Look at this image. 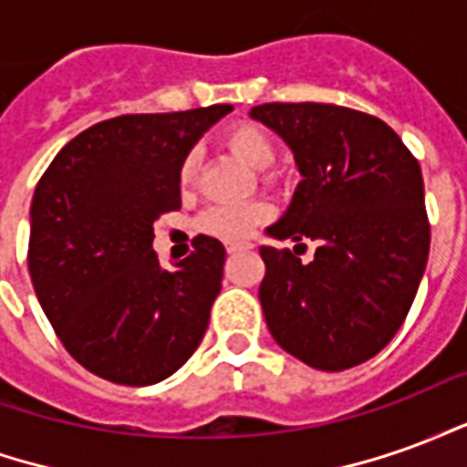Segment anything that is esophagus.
Masks as SVG:
<instances>
[{
	"mask_svg": "<svg viewBox=\"0 0 467 467\" xmlns=\"http://www.w3.org/2000/svg\"><path fill=\"white\" fill-rule=\"evenodd\" d=\"M244 250H250V247H247V244H230V247H227V253H230V254L244 253Z\"/></svg>",
	"mask_w": 467,
	"mask_h": 467,
	"instance_id": "obj_1",
	"label": "esophagus"
}]
</instances>
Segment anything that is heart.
Listing matches in <instances>:
<instances>
[{
	"label": "heart",
	"instance_id": "b5f03b06",
	"mask_svg": "<svg viewBox=\"0 0 467 467\" xmlns=\"http://www.w3.org/2000/svg\"><path fill=\"white\" fill-rule=\"evenodd\" d=\"M224 147L247 164L250 170H267L275 162V142L263 127L240 122L230 127L223 137ZM200 170V157L190 152L180 164V184L190 187ZM267 220V207L263 202H234L214 204L200 217V230L224 243H240L254 233V227Z\"/></svg>",
	"mask_w": 467,
	"mask_h": 467
}]
</instances>
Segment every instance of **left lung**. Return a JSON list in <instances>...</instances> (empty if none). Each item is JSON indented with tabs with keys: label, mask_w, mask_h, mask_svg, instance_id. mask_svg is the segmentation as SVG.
<instances>
[{
	"label": "left lung",
	"mask_w": 467,
	"mask_h": 467,
	"mask_svg": "<svg viewBox=\"0 0 467 467\" xmlns=\"http://www.w3.org/2000/svg\"><path fill=\"white\" fill-rule=\"evenodd\" d=\"M250 117L290 147L303 177L267 237L317 243L307 265L290 250L260 247L265 323L305 365L348 370L395 337L425 273L420 164L388 124L358 109L273 102Z\"/></svg>",
	"instance_id": "8db88e82"
}]
</instances>
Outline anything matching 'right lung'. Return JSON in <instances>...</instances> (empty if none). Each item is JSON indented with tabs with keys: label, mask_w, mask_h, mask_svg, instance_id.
<instances>
[{
	"label": "right lung",
	"mask_w": 467,
	"mask_h": 467,
	"mask_svg": "<svg viewBox=\"0 0 467 467\" xmlns=\"http://www.w3.org/2000/svg\"><path fill=\"white\" fill-rule=\"evenodd\" d=\"M230 105L122 115L67 142L29 210V275L55 333L82 368L154 385L202 343L223 287L224 247L200 234L162 267L154 220L180 207V164Z\"/></svg>",
	"instance_id": "1"
}]
</instances>
